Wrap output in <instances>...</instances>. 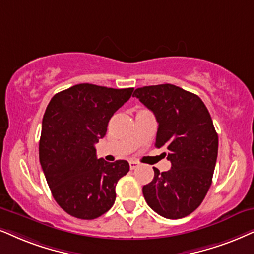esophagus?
I'll return each instance as SVG.
<instances>
[{
    "label": "esophagus",
    "mask_w": 254,
    "mask_h": 254,
    "mask_svg": "<svg viewBox=\"0 0 254 254\" xmlns=\"http://www.w3.org/2000/svg\"><path fill=\"white\" fill-rule=\"evenodd\" d=\"M129 164H130V169H131V170L136 169L137 166H138V163L136 162V160H130V162H129Z\"/></svg>",
    "instance_id": "obj_1"
}]
</instances>
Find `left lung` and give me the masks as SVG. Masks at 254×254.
Instances as JSON below:
<instances>
[{"mask_svg":"<svg viewBox=\"0 0 254 254\" xmlns=\"http://www.w3.org/2000/svg\"><path fill=\"white\" fill-rule=\"evenodd\" d=\"M158 122L156 147L166 150L169 171L153 169L152 182L143 186L146 203L168 219L193 212L204 200L218 155V134L200 98L173 84L143 86L134 90Z\"/></svg>","mask_w":254,"mask_h":254,"instance_id":"8db88e82","label":"left lung"}]
</instances>
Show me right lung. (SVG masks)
<instances>
[{"label": "right lung", "mask_w": 254, "mask_h": 254, "mask_svg": "<svg viewBox=\"0 0 254 254\" xmlns=\"http://www.w3.org/2000/svg\"><path fill=\"white\" fill-rule=\"evenodd\" d=\"M132 91L82 83L56 94L48 104L40 163L53 197L70 216L95 219L114 205L117 182L130 165L127 160L98 159L95 144Z\"/></svg>", "instance_id": "1"}]
</instances>
